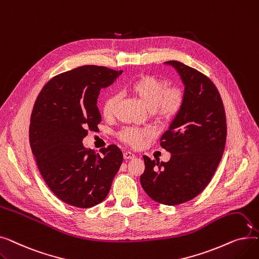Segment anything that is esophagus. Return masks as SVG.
Returning <instances> with one entry per match:
<instances>
[{"label": "esophagus", "instance_id": "esophagus-1", "mask_svg": "<svg viewBox=\"0 0 259 259\" xmlns=\"http://www.w3.org/2000/svg\"><path fill=\"white\" fill-rule=\"evenodd\" d=\"M124 157H125V159H131V158H134L135 155L130 151H126V152H124Z\"/></svg>", "mask_w": 259, "mask_h": 259}]
</instances>
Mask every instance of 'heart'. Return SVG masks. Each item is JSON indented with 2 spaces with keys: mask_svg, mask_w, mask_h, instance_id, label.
Masks as SVG:
<instances>
[{
  "mask_svg": "<svg viewBox=\"0 0 259 259\" xmlns=\"http://www.w3.org/2000/svg\"><path fill=\"white\" fill-rule=\"evenodd\" d=\"M167 86L165 79L153 75H141L130 83L128 89L154 115L162 119H169L181 110L185 95L182 88L178 86L167 88ZM118 100V95L114 93L104 101L103 114L105 117L110 118L114 114ZM152 135L153 131L151 129L128 128L121 132L120 139L137 147L142 145L145 139Z\"/></svg>",
  "mask_w": 259,
  "mask_h": 259,
  "instance_id": "b5f03b06",
  "label": "heart"
}]
</instances>
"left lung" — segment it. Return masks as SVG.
<instances>
[{
  "instance_id": "left-lung-1",
  "label": "left lung",
  "mask_w": 259,
  "mask_h": 259,
  "mask_svg": "<svg viewBox=\"0 0 259 259\" xmlns=\"http://www.w3.org/2000/svg\"><path fill=\"white\" fill-rule=\"evenodd\" d=\"M184 84V103L160 146L169 161L144 156L145 171L141 184L153 200L175 206L197 196L210 183L222 159L227 121L219 90L205 74L181 62L169 61Z\"/></svg>"
}]
</instances>
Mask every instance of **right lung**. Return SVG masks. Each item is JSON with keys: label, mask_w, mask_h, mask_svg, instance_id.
<instances>
[{"label": "right lung", "mask_w": 259, "mask_h": 259, "mask_svg": "<svg viewBox=\"0 0 259 259\" xmlns=\"http://www.w3.org/2000/svg\"><path fill=\"white\" fill-rule=\"evenodd\" d=\"M121 72L93 65L75 68L52 77L34 103L29 142L37 168L51 191L70 206L102 202L122 162L115 145L102 149V155L83 145L102 120L97 105L101 89Z\"/></svg>", "instance_id": "add662e5"}]
</instances>
